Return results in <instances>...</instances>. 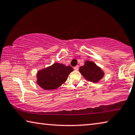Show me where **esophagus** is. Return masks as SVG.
I'll return each instance as SVG.
<instances>
[{
    "label": "esophagus",
    "mask_w": 135,
    "mask_h": 135,
    "mask_svg": "<svg viewBox=\"0 0 135 135\" xmlns=\"http://www.w3.org/2000/svg\"><path fill=\"white\" fill-rule=\"evenodd\" d=\"M74 69L76 70V71H78V70H79V66H76V67H74Z\"/></svg>",
    "instance_id": "34e87169"
}]
</instances>
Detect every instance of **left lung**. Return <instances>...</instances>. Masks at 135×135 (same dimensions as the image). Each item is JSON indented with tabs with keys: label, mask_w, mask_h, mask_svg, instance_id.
I'll return each mask as SVG.
<instances>
[{
	"label": "left lung",
	"mask_w": 135,
	"mask_h": 135,
	"mask_svg": "<svg viewBox=\"0 0 135 135\" xmlns=\"http://www.w3.org/2000/svg\"><path fill=\"white\" fill-rule=\"evenodd\" d=\"M79 71L86 80L93 82H97L104 75L103 72L95 64L91 61H86L85 65L80 67Z\"/></svg>",
	"instance_id": "1"
}]
</instances>
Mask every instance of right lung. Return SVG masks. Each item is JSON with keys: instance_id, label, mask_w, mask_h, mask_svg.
<instances>
[{"instance_id": "add662e5", "label": "right lung", "mask_w": 135, "mask_h": 135, "mask_svg": "<svg viewBox=\"0 0 135 135\" xmlns=\"http://www.w3.org/2000/svg\"><path fill=\"white\" fill-rule=\"evenodd\" d=\"M73 71V68L71 66L55 63L38 73L37 83L46 90L55 89L67 80L69 74Z\"/></svg>"}]
</instances>
